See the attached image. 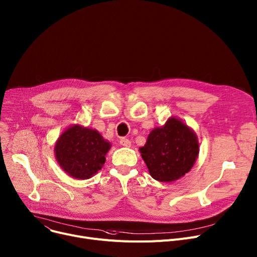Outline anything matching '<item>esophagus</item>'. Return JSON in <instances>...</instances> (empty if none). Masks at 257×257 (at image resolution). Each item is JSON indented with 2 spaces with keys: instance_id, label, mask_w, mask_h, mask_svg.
I'll use <instances>...</instances> for the list:
<instances>
[{
  "instance_id": "obj_1",
  "label": "esophagus",
  "mask_w": 257,
  "mask_h": 257,
  "mask_svg": "<svg viewBox=\"0 0 257 257\" xmlns=\"http://www.w3.org/2000/svg\"><path fill=\"white\" fill-rule=\"evenodd\" d=\"M119 144H121L123 147H130V145H131L130 141L128 139H125V138L121 139V141H119Z\"/></svg>"
}]
</instances>
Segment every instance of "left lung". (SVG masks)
Segmentation results:
<instances>
[{
  "label": "left lung",
  "instance_id": "left-lung-1",
  "mask_svg": "<svg viewBox=\"0 0 257 257\" xmlns=\"http://www.w3.org/2000/svg\"><path fill=\"white\" fill-rule=\"evenodd\" d=\"M198 147L195 133L178 118L170 117L163 127L152 130L140 151L153 179L173 182L191 169Z\"/></svg>",
  "mask_w": 257,
  "mask_h": 257
}]
</instances>
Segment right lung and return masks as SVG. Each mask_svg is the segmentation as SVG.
<instances>
[{
  "instance_id": "right-lung-1",
  "label": "right lung",
  "mask_w": 257,
  "mask_h": 257,
  "mask_svg": "<svg viewBox=\"0 0 257 257\" xmlns=\"http://www.w3.org/2000/svg\"><path fill=\"white\" fill-rule=\"evenodd\" d=\"M110 144L96 130L73 126L59 138L55 153L65 172L79 180L90 179L105 163Z\"/></svg>"
}]
</instances>
